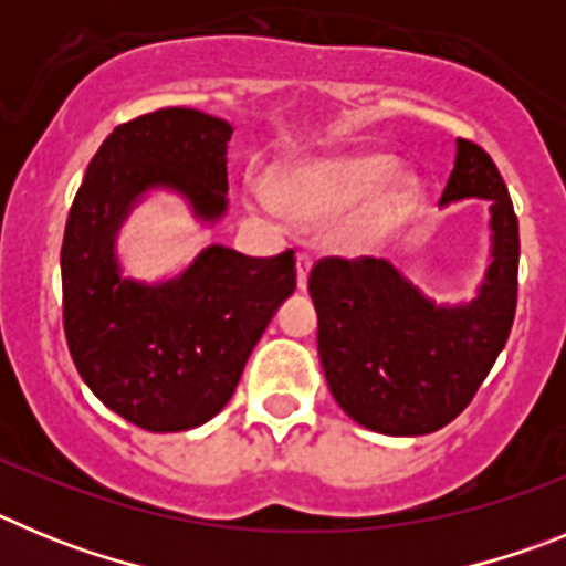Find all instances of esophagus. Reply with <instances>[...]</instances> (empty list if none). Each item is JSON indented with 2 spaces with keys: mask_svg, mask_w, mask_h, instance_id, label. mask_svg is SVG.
Listing matches in <instances>:
<instances>
[{
  "mask_svg": "<svg viewBox=\"0 0 566 566\" xmlns=\"http://www.w3.org/2000/svg\"><path fill=\"white\" fill-rule=\"evenodd\" d=\"M308 272H312V258L308 254H297V286L306 289Z\"/></svg>",
  "mask_w": 566,
  "mask_h": 566,
  "instance_id": "34e87169",
  "label": "esophagus"
}]
</instances>
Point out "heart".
<instances>
[{"instance_id": "obj_1", "label": "heart", "mask_w": 566, "mask_h": 566, "mask_svg": "<svg viewBox=\"0 0 566 566\" xmlns=\"http://www.w3.org/2000/svg\"><path fill=\"white\" fill-rule=\"evenodd\" d=\"M391 172V158L379 153H348L303 164L280 175L277 195L289 212L306 221H323L339 209L357 203L371 192L385 174ZM385 178V177H384ZM386 179V178H385ZM417 195V181L405 175H389L365 209L363 223H382L402 212ZM249 201L258 209H272L274 198L263 184L249 187Z\"/></svg>"}]
</instances>
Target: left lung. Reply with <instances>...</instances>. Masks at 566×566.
Segmentation results:
<instances>
[{
    "mask_svg": "<svg viewBox=\"0 0 566 566\" xmlns=\"http://www.w3.org/2000/svg\"><path fill=\"white\" fill-rule=\"evenodd\" d=\"M490 201V266L479 294L437 306L382 258H323L308 274L317 352L334 399L354 422L388 437L444 428L476 397L516 317L518 218L496 164L457 142L439 203Z\"/></svg>",
    "mask_w": 566,
    "mask_h": 566,
    "instance_id": "1",
    "label": "left lung"
}]
</instances>
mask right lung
<instances>
[{"instance_id":"1","label":"right lung","mask_w":566,"mask_h":566,"mask_svg":"<svg viewBox=\"0 0 566 566\" xmlns=\"http://www.w3.org/2000/svg\"><path fill=\"white\" fill-rule=\"evenodd\" d=\"M223 118L164 107L118 124L90 161L62 243L70 357L109 411L153 433L189 431L232 399L243 365L297 286L294 252L207 247L155 286L122 277L115 234L147 189L181 192L201 221L227 212Z\"/></svg>"}]
</instances>
